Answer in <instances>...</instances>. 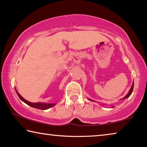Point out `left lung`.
<instances>
[{
    "mask_svg": "<svg viewBox=\"0 0 147 147\" xmlns=\"http://www.w3.org/2000/svg\"><path fill=\"white\" fill-rule=\"evenodd\" d=\"M133 87H134V82H133V84H132V86H131V88H130V90H129V92H128L127 93V94L126 95V96L124 97V98H123L121 99V100H124V99H126V98H129V97L131 96V94H132V92H133ZM90 100H91V101H93L92 100H91V99H89ZM94 102V101H93Z\"/></svg>",
    "mask_w": 147,
    "mask_h": 147,
    "instance_id": "1",
    "label": "left lung"
}]
</instances>
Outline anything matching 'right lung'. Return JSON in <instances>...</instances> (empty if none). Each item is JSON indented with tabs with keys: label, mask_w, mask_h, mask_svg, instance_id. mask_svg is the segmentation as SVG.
Returning <instances> with one entry per match:
<instances>
[{
	"label": "right lung",
	"mask_w": 147,
	"mask_h": 147,
	"mask_svg": "<svg viewBox=\"0 0 147 147\" xmlns=\"http://www.w3.org/2000/svg\"><path fill=\"white\" fill-rule=\"evenodd\" d=\"M16 90V89H15ZM16 93H17L18 97H19L20 100L22 101H23L24 102H25L26 105H29V106L33 107V108L37 109H40V110H47V109H50L51 107H53L55 106L56 104H54V103H45V102H29V101L26 100L24 99L23 97H22L21 95H20L18 92L16 91Z\"/></svg>",
	"instance_id": "obj_1"
}]
</instances>
